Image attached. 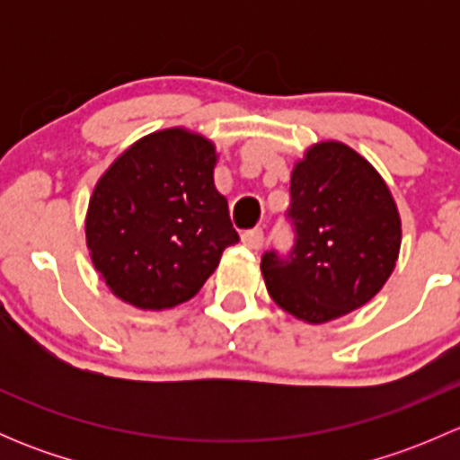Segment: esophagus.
<instances>
[{
	"label": "esophagus",
	"instance_id": "obj_1",
	"mask_svg": "<svg viewBox=\"0 0 460 460\" xmlns=\"http://www.w3.org/2000/svg\"><path fill=\"white\" fill-rule=\"evenodd\" d=\"M243 243L247 244L249 249H260L264 244V231L262 229H252L243 234Z\"/></svg>",
	"mask_w": 460,
	"mask_h": 460
}]
</instances>
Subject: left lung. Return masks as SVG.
Returning a JSON list of instances; mask_svg holds the SVG:
<instances>
[{
	"mask_svg": "<svg viewBox=\"0 0 460 460\" xmlns=\"http://www.w3.org/2000/svg\"><path fill=\"white\" fill-rule=\"evenodd\" d=\"M289 252L262 253L271 298L312 324L363 307L387 282L401 249V217L387 184L341 142L312 146L291 173Z\"/></svg>",
	"mask_w": 460,
	"mask_h": 460,
	"instance_id": "8db88e82",
	"label": "left lung"
}]
</instances>
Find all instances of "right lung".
<instances>
[{"instance_id":"add662e5","label":"right lung","mask_w":460,"mask_h":460,"mask_svg":"<svg viewBox=\"0 0 460 460\" xmlns=\"http://www.w3.org/2000/svg\"><path fill=\"white\" fill-rule=\"evenodd\" d=\"M213 166L211 142L166 128L133 144L100 178L88 202L86 244L106 287L124 303H187L240 240Z\"/></svg>"}]
</instances>
